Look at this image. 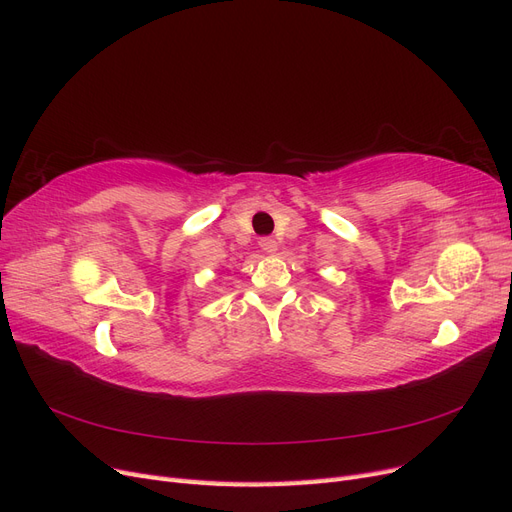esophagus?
<instances>
[{
    "instance_id": "34e87169",
    "label": "esophagus",
    "mask_w": 512,
    "mask_h": 512,
    "mask_svg": "<svg viewBox=\"0 0 512 512\" xmlns=\"http://www.w3.org/2000/svg\"><path fill=\"white\" fill-rule=\"evenodd\" d=\"M259 246H261L263 253H276L278 251V244H276L274 238H261Z\"/></svg>"
}]
</instances>
